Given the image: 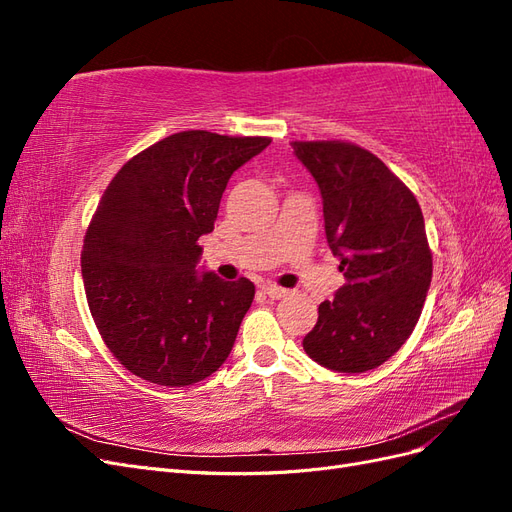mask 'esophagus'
Listing matches in <instances>:
<instances>
[{
    "label": "esophagus",
    "instance_id": "34e87169",
    "mask_svg": "<svg viewBox=\"0 0 512 512\" xmlns=\"http://www.w3.org/2000/svg\"><path fill=\"white\" fill-rule=\"evenodd\" d=\"M262 290H265V294H267L269 299H284V297H288V290H286V288H280V286H275V284L262 286Z\"/></svg>",
    "mask_w": 512,
    "mask_h": 512
}]
</instances>
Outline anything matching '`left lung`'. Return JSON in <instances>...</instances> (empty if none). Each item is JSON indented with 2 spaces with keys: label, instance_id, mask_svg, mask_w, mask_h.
<instances>
[{
  "label": "left lung",
  "instance_id": "left-lung-1",
  "mask_svg": "<svg viewBox=\"0 0 512 512\" xmlns=\"http://www.w3.org/2000/svg\"><path fill=\"white\" fill-rule=\"evenodd\" d=\"M322 196L324 232L346 284L318 307L303 350L318 365L363 374L406 344L431 284V252L414 194L367 149L292 143Z\"/></svg>",
  "mask_w": 512,
  "mask_h": 512
}]
</instances>
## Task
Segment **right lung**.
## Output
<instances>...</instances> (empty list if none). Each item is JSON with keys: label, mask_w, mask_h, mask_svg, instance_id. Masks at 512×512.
I'll return each mask as SVG.
<instances>
[{"label": "right lung", "mask_w": 512, "mask_h": 512, "mask_svg": "<svg viewBox=\"0 0 512 512\" xmlns=\"http://www.w3.org/2000/svg\"><path fill=\"white\" fill-rule=\"evenodd\" d=\"M269 143L177 132L108 183L83 243V284L104 344L134 376L190 386L228 359L256 288L198 271V239L213 230L232 173Z\"/></svg>", "instance_id": "1"}]
</instances>
